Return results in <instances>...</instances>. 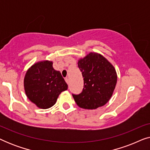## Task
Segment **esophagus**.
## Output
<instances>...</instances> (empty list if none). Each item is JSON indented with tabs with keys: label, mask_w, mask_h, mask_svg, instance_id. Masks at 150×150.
I'll return each mask as SVG.
<instances>
[{
	"label": "esophagus",
	"mask_w": 150,
	"mask_h": 150,
	"mask_svg": "<svg viewBox=\"0 0 150 150\" xmlns=\"http://www.w3.org/2000/svg\"><path fill=\"white\" fill-rule=\"evenodd\" d=\"M65 82H66V83H67V84L69 83V79H68V78H67V77L65 78Z\"/></svg>",
	"instance_id": "1"
}]
</instances>
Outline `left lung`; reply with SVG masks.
I'll return each instance as SVG.
<instances>
[{"instance_id": "1", "label": "left lung", "mask_w": 150, "mask_h": 150, "mask_svg": "<svg viewBox=\"0 0 150 150\" xmlns=\"http://www.w3.org/2000/svg\"><path fill=\"white\" fill-rule=\"evenodd\" d=\"M84 86L79 95L72 94L76 103L85 109H96L107 103L115 88L117 76L111 63L102 55L90 52L78 62Z\"/></svg>"}]
</instances>
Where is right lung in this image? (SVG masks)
Listing matches in <instances>:
<instances>
[{"label":"right lung","mask_w":150,"mask_h":150,"mask_svg":"<svg viewBox=\"0 0 150 150\" xmlns=\"http://www.w3.org/2000/svg\"><path fill=\"white\" fill-rule=\"evenodd\" d=\"M52 61L35 63L26 71L24 79L27 98L38 107L46 109L56 103L59 94L67 89V85L59 71L53 68Z\"/></svg>","instance_id":"obj_1"}]
</instances>
